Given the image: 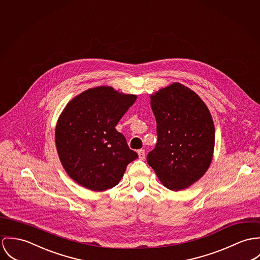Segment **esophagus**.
I'll return each instance as SVG.
<instances>
[{"label": "esophagus", "instance_id": "obj_1", "mask_svg": "<svg viewBox=\"0 0 260 260\" xmlns=\"http://www.w3.org/2000/svg\"><path fill=\"white\" fill-rule=\"evenodd\" d=\"M138 154H139V158H140V159H144V157H145V151H144V149H140V150L138 151Z\"/></svg>", "mask_w": 260, "mask_h": 260}]
</instances>
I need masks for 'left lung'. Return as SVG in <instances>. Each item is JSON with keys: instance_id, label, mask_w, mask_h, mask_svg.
<instances>
[{"instance_id": "obj_1", "label": "left lung", "mask_w": 260, "mask_h": 260, "mask_svg": "<svg viewBox=\"0 0 260 260\" xmlns=\"http://www.w3.org/2000/svg\"><path fill=\"white\" fill-rule=\"evenodd\" d=\"M157 143L146 156L160 182L173 191L200 180L213 156V119L200 95L173 83L149 95Z\"/></svg>"}]
</instances>
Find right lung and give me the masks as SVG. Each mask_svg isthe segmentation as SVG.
Returning a JSON list of instances; mask_svg holds the SVG:
<instances>
[{
    "instance_id": "1",
    "label": "right lung",
    "mask_w": 260,
    "mask_h": 260,
    "mask_svg": "<svg viewBox=\"0 0 260 260\" xmlns=\"http://www.w3.org/2000/svg\"><path fill=\"white\" fill-rule=\"evenodd\" d=\"M137 100L109 86L88 88L68 103L58 116L55 141L69 176L93 191L116 186L138 153L116 125Z\"/></svg>"
}]
</instances>
